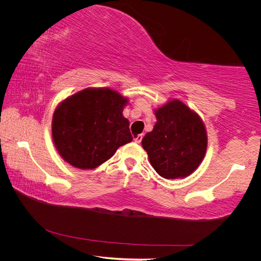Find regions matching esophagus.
Segmentation results:
<instances>
[{"mask_svg":"<svg viewBox=\"0 0 261 261\" xmlns=\"http://www.w3.org/2000/svg\"><path fill=\"white\" fill-rule=\"evenodd\" d=\"M141 140H143V135H137L134 137V141H135L136 144H140Z\"/></svg>","mask_w":261,"mask_h":261,"instance_id":"obj_1","label":"esophagus"}]
</instances>
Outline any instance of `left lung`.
I'll return each instance as SVG.
<instances>
[{
  "label": "left lung",
  "instance_id": "1",
  "mask_svg": "<svg viewBox=\"0 0 261 261\" xmlns=\"http://www.w3.org/2000/svg\"><path fill=\"white\" fill-rule=\"evenodd\" d=\"M153 113L156 123L141 140L150 164L163 178L189 176L207 151V129L201 117L178 99H170Z\"/></svg>",
  "mask_w": 261,
  "mask_h": 261
}]
</instances>
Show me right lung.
I'll list each match as a JSON object with an SVG mask.
<instances>
[{
    "label": "right lung",
    "instance_id": "obj_1",
    "mask_svg": "<svg viewBox=\"0 0 261 261\" xmlns=\"http://www.w3.org/2000/svg\"><path fill=\"white\" fill-rule=\"evenodd\" d=\"M128 98L113 89L88 87L62 100L52 116V140L62 159L74 168L92 170L130 143L129 121L123 110Z\"/></svg>",
    "mask_w": 261,
    "mask_h": 261
}]
</instances>
